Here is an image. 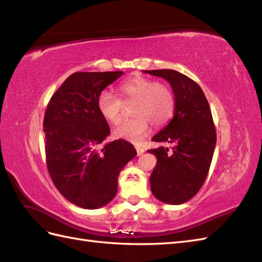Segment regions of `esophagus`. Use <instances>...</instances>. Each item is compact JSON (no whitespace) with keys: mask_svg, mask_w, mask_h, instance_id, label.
<instances>
[{"mask_svg":"<svg viewBox=\"0 0 262 262\" xmlns=\"http://www.w3.org/2000/svg\"><path fill=\"white\" fill-rule=\"evenodd\" d=\"M136 149H137V154H138V156L142 155V154H143V153L145 152L144 148H143V147H141V146H139V145H137V146H136Z\"/></svg>","mask_w":262,"mask_h":262,"instance_id":"esophagus-1","label":"esophagus"}]
</instances>
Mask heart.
I'll use <instances>...</instances> for the list:
<instances>
[{
	"instance_id": "1",
	"label": "heart",
	"mask_w": 262,
	"mask_h": 262,
	"mask_svg": "<svg viewBox=\"0 0 262 262\" xmlns=\"http://www.w3.org/2000/svg\"><path fill=\"white\" fill-rule=\"evenodd\" d=\"M118 90L124 102L136 100V104L132 108L134 117L125 119L114 129L115 138L140 142L148 133L150 122L156 126L162 125L173 113V95L163 83L134 76L122 82ZM122 100L113 92L102 91L97 98L99 113L110 123H118L123 113Z\"/></svg>"
}]
</instances>
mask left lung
<instances>
[{
  "instance_id": "1",
  "label": "left lung",
  "mask_w": 262,
  "mask_h": 262,
  "mask_svg": "<svg viewBox=\"0 0 262 262\" xmlns=\"http://www.w3.org/2000/svg\"><path fill=\"white\" fill-rule=\"evenodd\" d=\"M168 81L175 95L171 121L152 141L173 144L148 149L157 163L149 177L150 189L165 203L181 204L194 196L208 176L216 131L209 102L201 87L175 70L144 71Z\"/></svg>"
}]
</instances>
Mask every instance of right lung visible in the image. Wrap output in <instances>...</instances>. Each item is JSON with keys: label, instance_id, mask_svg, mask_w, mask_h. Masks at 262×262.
Here are the masks:
<instances>
[{"label": "right lung", "instance_id": "add662e5", "mask_svg": "<svg viewBox=\"0 0 262 262\" xmlns=\"http://www.w3.org/2000/svg\"><path fill=\"white\" fill-rule=\"evenodd\" d=\"M122 74L73 73L46 109L47 168L59 192L83 209H98L112 201L119 173L137 155L134 146L121 139L101 146L110 129L98 110V95Z\"/></svg>", "mask_w": 262, "mask_h": 262}]
</instances>
